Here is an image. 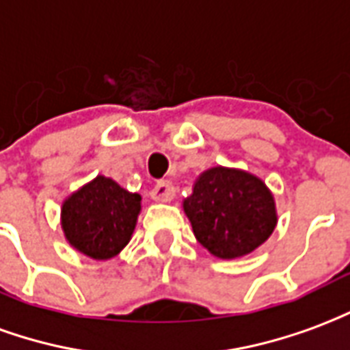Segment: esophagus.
<instances>
[{
  "mask_svg": "<svg viewBox=\"0 0 350 350\" xmlns=\"http://www.w3.org/2000/svg\"><path fill=\"white\" fill-rule=\"evenodd\" d=\"M176 197V185L168 180H163L152 189V198L157 202H170Z\"/></svg>",
  "mask_w": 350,
  "mask_h": 350,
  "instance_id": "obj_1",
  "label": "esophagus"
}]
</instances>
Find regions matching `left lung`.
Instances as JSON below:
<instances>
[{
    "instance_id": "left-lung-1",
    "label": "left lung",
    "mask_w": 350,
    "mask_h": 350,
    "mask_svg": "<svg viewBox=\"0 0 350 350\" xmlns=\"http://www.w3.org/2000/svg\"><path fill=\"white\" fill-rule=\"evenodd\" d=\"M182 206L198 243L225 260L253 253L278 225L275 200L268 185L240 168L204 170Z\"/></svg>"
}]
</instances>
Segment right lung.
Returning <instances> with one entry per match:
<instances>
[{
	"instance_id": "add662e5",
	"label": "right lung",
	"mask_w": 350,
	"mask_h": 350,
	"mask_svg": "<svg viewBox=\"0 0 350 350\" xmlns=\"http://www.w3.org/2000/svg\"><path fill=\"white\" fill-rule=\"evenodd\" d=\"M142 197L107 176H97L62 204V230L72 250L93 260L116 257L131 242Z\"/></svg>"
}]
</instances>
